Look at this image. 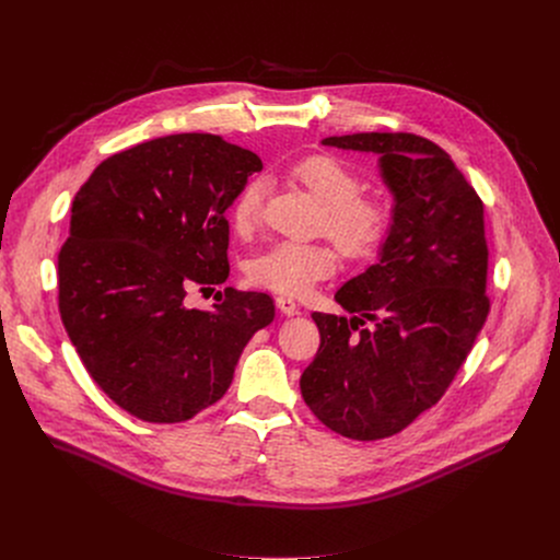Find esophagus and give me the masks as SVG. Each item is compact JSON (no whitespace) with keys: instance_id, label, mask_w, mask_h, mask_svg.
Masks as SVG:
<instances>
[{"instance_id":"1","label":"esophagus","mask_w":560,"mask_h":560,"mask_svg":"<svg viewBox=\"0 0 560 560\" xmlns=\"http://www.w3.org/2000/svg\"><path fill=\"white\" fill-rule=\"evenodd\" d=\"M277 307H279V312L285 314V316H292V314H296V310H299L296 301L290 299V296H277Z\"/></svg>"}]
</instances>
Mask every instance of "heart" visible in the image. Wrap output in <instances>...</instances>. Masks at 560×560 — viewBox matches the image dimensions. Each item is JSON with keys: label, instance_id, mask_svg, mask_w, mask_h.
Listing matches in <instances>:
<instances>
[{"label": "heart", "instance_id": "b5f03b06", "mask_svg": "<svg viewBox=\"0 0 560 560\" xmlns=\"http://www.w3.org/2000/svg\"><path fill=\"white\" fill-rule=\"evenodd\" d=\"M290 177L324 203L318 230L326 232L350 259L374 255L389 230V210L376 197L359 195V175L335 154H310L290 168ZM266 184L248 182L232 203V225L248 232L261 217ZM337 270V255L326 244L279 242L248 264L253 283L279 294L301 296Z\"/></svg>", "mask_w": 560, "mask_h": 560}]
</instances>
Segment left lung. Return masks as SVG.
Segmentation results:
<instances>
[{"instance_id":"1","label":"left lung","mask_w":560,"mask_h":560,"mask_svg":"<svg viewBox=\"0 0 560 560\" xmlns=\"http://www.w3.org/2000/svg\"><path fill=\"white\" fill-rule=\"evenodd\" d=\"M324 145L376 152L394 214L378 264L335 294L354 316L312 314L322 346L301 394L332 432L376 441L439 404L486 324L483 201L425 137L357 132Z\"/></svg>"}]
</instances>
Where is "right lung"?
<instances>
[{
  "instance_id": "obj_1",
  "label": "right lung",
  "mask_w": 560,
  "mask_h": 560,
  "mask_svg": "<svg viewBox=\"0 0 560 560\" xmlns=\"http://www.w3.org/2000/svg\"><path fill=\"white\" fill-rule=\"evenodd\" d=\"M261 168L253 150L182 132L104 159L74 195L57 259L59 314L89 374L128 415L192 419L272 324L266 292L225 288L212 310L184 303L190 288L228 279L225 210Z\"/></svg>"
}]
</instances>
